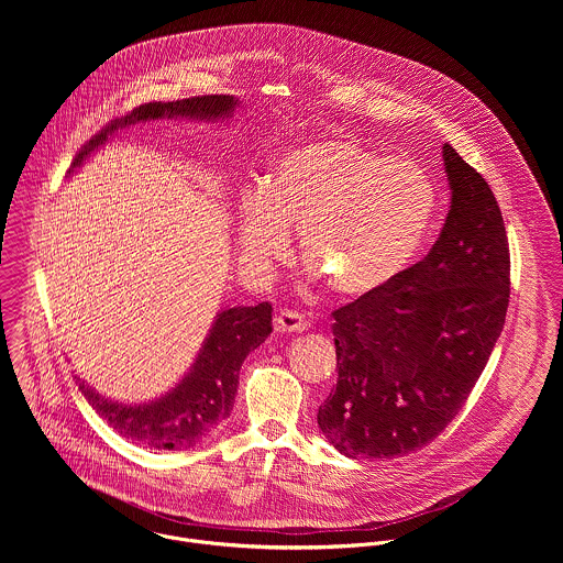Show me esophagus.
I'll use <instances>...</instances> for the list:
<instances>
[{
	"label": "esophagus",
	"instance_id": "34e87169",
	"mask_svg": "<svg viewBox=\"0 0 563 563\" xmlns=\"http://www.w3.org/2000/svg\"><path fill=\"white\" fill-rule=\"evenodd\" d=\"M310 327V319L297 310H282L275 314V331L279 333H301Z\"/></svg>",
	"mask_w": 563,
	"mask_h": 563
}]
</instances>
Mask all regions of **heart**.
<instances>
[{
	"mask_svg": "<svg viewBox=\"0 0 563 563\" xmlns=\"http://www.w3.org/2000/svg\"><path fill=\"white\" fill-rule=\"evenodd\" d=\"M433 210L435 190L416 164L384 158L353 139H321L286 152L264 186L242 195L239 255L251 271H268L297 225L299 251L327 286L368 297L407 268Z\"/></svg>",
	"mask_w": 563,
	"mask_h": 563,
	"instance_id": "obj_1",
	"label": "heart"
}]
</instances>
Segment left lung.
I'll return each mask as SVG.
<instances>
[{
  "instance_id": "8db88e82",
  "label": "left lung",
  "mask_w": 563,
  "mask_h": 563,
  "mask_svg": "<svg viewBox=\"0 0 563 563\" xmlns=\"http://www.w3.org/2000/svg\"><path fill=\"white\" fill-rule=\"evenodd\" d=\"M451 210L424 260L333 312L338 384L319 407L329 444L353 460L427 446L464 407L503 331L509 244L482 173L446 143Z\"/></svg>"
}]
</instances>
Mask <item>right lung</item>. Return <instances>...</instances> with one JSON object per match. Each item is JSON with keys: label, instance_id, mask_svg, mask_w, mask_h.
<instances>
[{"label": "right lung", "instance_id": "obj_1", "mask_svg": "<svg viewBox=\"0 0 563 563\" xmlns=\"http://www.w3.org/2000/svg\"><path fill=\"white\" fill-rule=\"evenodd\" d=\"M239 99L232 95H203L177 101L143 103L121 119L110 121L76 156L69 173L78 168L114 132L152 119H225ZM268 301L251 308L223 310L212 324L203 346L184 379L164 397L152 402L123 405L101 397L78 377L84 399L125 440L164 451H181L199 444L230 413L239 393V373L244 357L273 331Z\"/></svg>", "mask_w": 563, "mask_h": 563}]
</instances>
